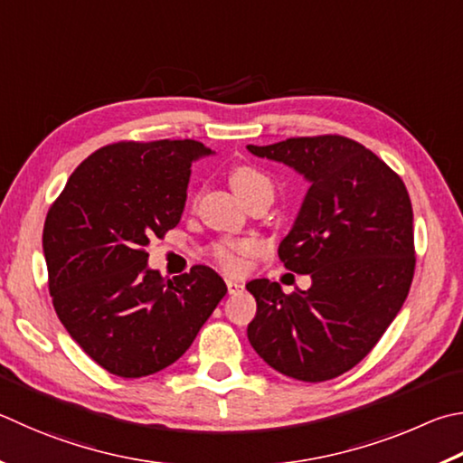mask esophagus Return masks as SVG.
Returning a JSON list of instances; mask_svg holds the SVG:
<instances>
[{
    "label": "esophagus",
    "instance_id": "34e87169",
    "mask_svg": "<svg viewBox=\"0 0 463 463\" xmlns=\"http://www.w3.org/2000/svg\"><path fill=\"white\" fill-rule=\"evenodd\" d=\"M242 288H245V285H242L241 281H232V279H229L226 281V289H229V293H239V291H242Z\"/></svg>",
    "mask_w": 463,
    "mask_h": 463
}]
</instances>
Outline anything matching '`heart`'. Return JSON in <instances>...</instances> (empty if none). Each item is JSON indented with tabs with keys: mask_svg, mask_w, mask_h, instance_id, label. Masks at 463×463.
Masks as SVG:
<instances>
[{
	"mask_svg": "<svg viewBox=\"0 0 463 463\" xmlns=\"http://www.w3.org/2000/svg\"><path fill=\"white\" fill-rule=\"evenodd\" d=\"M231 186L237 192V196L242 200L249 194H253L257 190H271V180L267 175L257 170L255 165L241 164L231 170ZM253 250V245L247 241H222L213 247V257L224 271H239L242 265V255H247Z\"/></svg>",
	"mask_w": 463,
	"mask_h": 463,
	"instance_id": "heart-1",
	"label": "heart"
}]
</instances>
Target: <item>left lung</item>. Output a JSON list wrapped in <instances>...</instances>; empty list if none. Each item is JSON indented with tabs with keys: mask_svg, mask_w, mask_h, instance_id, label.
Masks as SVG:
<instances>
[{
	"mask_svg": "<svg viewBox=\"0 0 463 463\" xmlns=\"http://www.w3.org/2000/svg\"><path fill=\"white\" fill-rule=\"evenodd\" d=\"M293 167L309 190L279 245L307 291L253 279L257 316L250 346L285 376L330 381L371 352L405 304L415 273L413 208L405 184L371 149L342 136L291 137L247 146Z\"/></svg>",
	"mask_w": 463,
	"mask_h": 463,
	"instance_id": "obj_1",
	"label": "left lung"
}]
</instances>
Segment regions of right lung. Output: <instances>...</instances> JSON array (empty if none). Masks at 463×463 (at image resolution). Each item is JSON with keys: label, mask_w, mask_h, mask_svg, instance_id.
<instances>
[{"label": "right lung", "mask_w": 463, "mask_h": 463, "mask_svg": "<svg viewBox=\"0 0 463 463\" xmlns=\"http://www.w3.org/2000/svg\"><path fill=\"white\" fill-rule=\"evenodd\" d=\"M208 154L194 139L105 146L48 210L42 247L56 316L111 374L139 378L175 363L224 298L210 267L165 279L146 253L180 222L190 165Z\"/></svg>", "instance_id": "1"}]
</instances>
